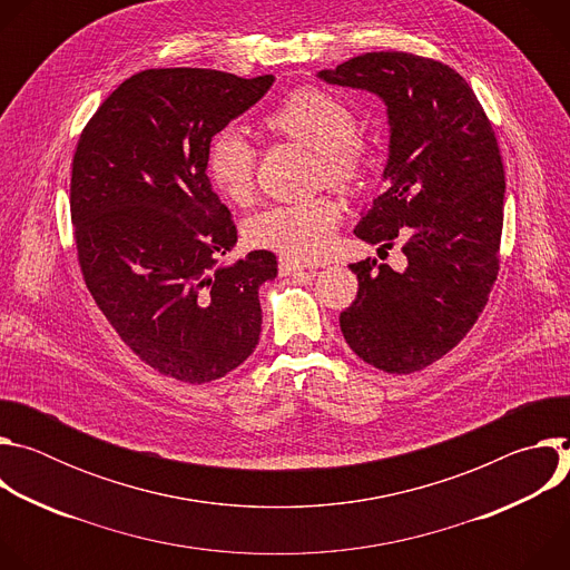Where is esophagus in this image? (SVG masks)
Here are the masks:
<instances>
[{
  "mask_svg": "<svg viewBox=\"0 0 570 570\" xmlns=\"http://www.w3.org/2000/svg\"><path fill=\"white\" fill-rule=\"evenodd\" d=\"M304 268H306V266L299 264V262H293V259H288V257H279V275H282V277L295 275V273H299V271H304Z\"/></svg>",
  "mask_w": 570,
  "mask_h": 570,
  "instance_id": "1",
  "label": "esophagus"
}]
</instances>
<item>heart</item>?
Masks as SVG:
<instances>
[{
	"instance_id": "b5f03b06",
	"label": "heart",
	"mask_w": 570,
	"mask_h": 570,
	"mask_svg": "<svg viewBox=\"0 0 570 570\" xmlns=\"http://www.w3.org/2000/svg\"><path fill=\"white\" fill-rule=\"evenodd\" d=\"M266 126L317 153V180L352 187L363 176V148L354 112L334 95L302 88L282 101ZM257 150L246 132L229 126L207 146L212 185L229 200L246 203L255 187ZM343 220V205L317 196L293 205H273L246 223V238L257 248L275 250L295 262H315L332 250Z\"/></svg>"
}]
</instances>
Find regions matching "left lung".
Instances as JSON below:
<instances>
[{
	"label": "left lung",
	"instance_id": "obj_1",
	"mask_svg": "<svg viewBox=\"0 0 570 570\" xmlns=\"http://www.w3.org/2000/svg\"><path fill=\"white\" fill-rule=\"evenodd\" d=\"M315 76L383 101L385 191L354 234L381 248L405 240L403 271L350 264L358 295L341 332L383 372L424 370L466 336L497 282L505 171L492 124L466 80L431 58L372 51Z\"/></svg>",
	"mask_w": 570,
	"mask_h": 570
}]
</instances>
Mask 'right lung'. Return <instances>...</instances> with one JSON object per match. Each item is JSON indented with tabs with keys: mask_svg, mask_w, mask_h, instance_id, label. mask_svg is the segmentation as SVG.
<instances>
[{
	"mask_svg": "<svg viewBox=\"0 0 570 570\" xmlns=\"http://www.w3.org/2000/svg\"><path fill=\"white\" fill-rule=\"evenodd\" d=\"M171 67L130 76L101 104L71 165V223L86 284L119 338L153 370L209 383L259 345V286L277 257L236 246L207 178V146L273 88Z\"/></svg>",
	"mask_w": 570,
	"mask_h": 570,
	"instance_id": "add662e5",
	"label": "right lung"
}]
</instances>
